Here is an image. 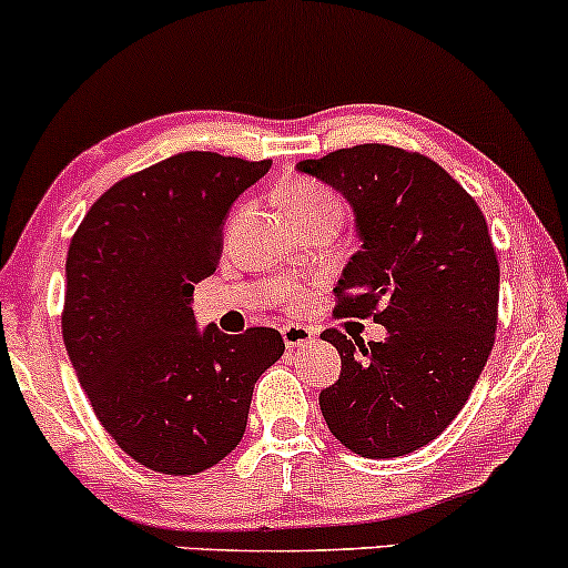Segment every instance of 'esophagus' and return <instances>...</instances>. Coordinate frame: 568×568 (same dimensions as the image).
<instances>
[{
	"label": "esophagus",
	"instance_id": "obj_1",
	"mask_svg": "<svg viewBox=\"0 0 568 568\" xmlns=\"http://www.w3.org/2000/svg\"><path fill=\"white\" fill-rule=\"evenodd\" d=\"M282 337L286 348H301V346H308V343H314L316 333L314 329L303 327V324H286L282 329Z\"/></svg>",
	"mask_w": 568,
	"mask_h": 568
}]
</instances>
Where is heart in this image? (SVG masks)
Segmentation results:
<instances>
[{
    "label": "heart",
    "mask_w": 568,
    "mask_h": 568,
    "mask_svg": "<svg viewBox=\"0 0 568 568\" xmlns=\"http://www.w3.org/2000/svg\"><path fill=\"white\" fill-rule=\"evenodd\" d=\"M278 199H282V206L290 212V216H295L297 222L314 214L341 212V203H337L333 193H327L324 187H316V184L308 182L286 184V187H282V193H278Z\"/></svg>",
    "instance_id": "b5f03b06"
}]
</instances>
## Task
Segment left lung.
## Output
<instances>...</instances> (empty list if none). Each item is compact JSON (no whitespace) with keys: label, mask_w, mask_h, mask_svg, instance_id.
Returning a JSON list of instances; mask_svg holds the SVG:
<instances>
[{"label":"left lung","mask_w":568,"mask_h":568,"mask_svg":"<svg viewBox=\"0 0 568 568\" xmlns=\"http://www.w3.org/2000/svg\"><path fill=\"white\" fill-rule=\"evenodd\" d=\"M348 201L356 250L337 278V316H373L384 341L324 329L341 378L318 394L329 432L354 454L394 458L432 443L486 367L499 263L486 216L443 165L388 144L297 163Z\"/></svg>","instance_id":"8db88e82"}]
</instances>
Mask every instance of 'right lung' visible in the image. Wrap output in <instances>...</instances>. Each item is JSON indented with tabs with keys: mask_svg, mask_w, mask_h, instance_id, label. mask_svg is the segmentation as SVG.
Here are the masks:
<instances>
[{
	"mask_svg": "<svg viewBox=\"0 0 568 568\" xmlns=\"http://www.w3.org/2000/svg\"><path fill=\"white\" fill-rule=\"evenodd\" d=\"M271 161L180 152L112 184L67 254L63 346L95 418L133 462L199 475L246 432L254 384L278 356V329L225 335L193 314L233 201Z\"/></svg>",
	"mask_w": 568,
	"mask_h": 568,
	"instance_id": "right-lung-1",
	"label": "right lung"
}]
</instances>
